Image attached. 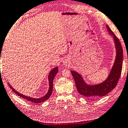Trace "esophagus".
<instances>
[{
  "instance_id": "obj_1",
  "label": "esophagus",
  "mask_w": 128,
  "mask_h": 128,
  "mask_svg": "<svg viewBox=\"0 0 128 128\" xmlns=\"http://www.w3.org/2000/svg\"><path fill=\"white\" fill-rule=\"evenodd\" d=\"M64 65H68V62H64Z\"/></svg>"
}]
</instances>
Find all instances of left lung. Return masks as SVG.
<instances>
[{"label": "left lung", "mask_w": 128, "mask_h": 128, "mask_svg": "<svg viewBox=\"0 0 128 128\" xmlns=\"http://www.w3.org/2000/svg\"><path fill=\"white\" fill-rule=\"evenodd\" d=\"M106 27L109 34L113 37L116 50L115 61L106 80L99 84L90 85L84 82L80 74L75 71H71L75 80L76 86L78 93L82 96L92 99H97L103 97L112 91L117 86L121 74L123 60L122 48L119 39L117 38L108 25H106Z\"/></svg>", "instance_id": "left-lung-1"}]
</instances>
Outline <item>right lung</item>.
Wrapping results in <instances>:
<instances>
[{"label": "right lung", "mask_w": 128, "mask_h": 128, "mask_svg": "<svg viewBox=\"0 0 128 128\" xmlns=\"http://www.w3.org/2000/svg\"><path fill=\"white\" fill-rule=\"evenodd\" d=\"M58 72V67H56V68L52 69V70L51 71L50 74L48 75V82H49V89L48 90V92L47 93V94L45 95L44 97H41V98H32L30 97H28V96H24L22 94H20L19 92H18L16 90H15L14 88L12 87V86L9 84L10 87L11 89L12 90V91L14 92H15L18 96H20V97L24 98V99L27 100V101H30L32 103H35V104H38V103H40V102H43L45 101H46L47 100H48L49 98H50V96H51V94L52 93V84H53V80H54V78L55 77V76H56V74H57V72Z\"/></svg>", "instance_id": "obj_1"}]
</instances>
